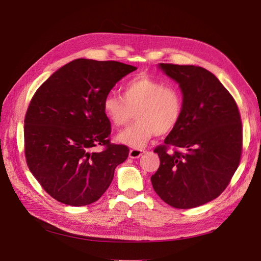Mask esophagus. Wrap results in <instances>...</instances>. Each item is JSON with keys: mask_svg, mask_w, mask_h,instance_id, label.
I'll list each match as a JSON object with an SVG mask.
<instances>
[{"mask_svg": "<svg viewBox=\"0 0 261 261\" xmlns=\"http://www.w3.org/2000/svg\"><path fill=\"white\" fill-rule=\"evenodd\" d=\"M144 152H145V150L139 149V148L130 149L129 150V158H132V159H136V158H139Z\"/></svg>", "mask_w": 261, "mask_h": 261, "instance_id": "1", "label": "esophagus"}]
</instances>
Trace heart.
<instances>
[{
    "mask_svg": "<svg viewBox=\"0 0 261 261\" xmlns=\"http://www.w3.org/2000/svg\"><path fill=\"white\" fill-rule=\"evenodd\" d=\"M184 100L175 87L139 75L126 83L122 98L110 93L102 103V111L114 127L127 124L135 112L137 121L117 135L121 144L144 147L154 135H167L176 128L183 115Z\"/></svg>",
    "mask_w": 261,
    "mask_h": 261,
    "instance_id": "b5f03b06",
    "label": "heart"
}]
</instances>
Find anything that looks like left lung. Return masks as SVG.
Returning a JSON list of instances; mask_svg holds the SVG:
<instances>
[{
    "mask_svg": "<svg viewBox=\"0 0 261 261\" xmlns=\"http://www.w3.org/2000/svg\"><path fill=\"white\" fill-rule=\"evenodd\" d=\"M159 68L179 85L184 109L176 128L154 149L160 167L151 183L164 202L191 209L222 194L239 168L241 115L231 93L206 68L168 63Z\"/></svg>",
    "mask_w": 261,
    "mask_h": 261,
    "instance_id": "obj_1",
    "label": "left lung"
}]
</instances>
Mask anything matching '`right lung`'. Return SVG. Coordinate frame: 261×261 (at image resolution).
Returning a JSON list of instances; mask_svg holds the SVG:
<instances>
[{"mask_svg": "<svg viewBox=\"0 0 261 261\" xmlns=\"http://www.w3.org/2000/svg\"><path fill=\"white\" fill-rule=\"evenodd\" d=\"M136 69L116 61L77 59L53 73L34 94L25 116V156L52 198L82 207L109 188L129 149L110 143L111 123L102 103L115 84ZM99 144L104 150L92 152Z\"/></svg>", "mask_w": 261, "mask_h": 261, "instance_id": "right-lung-1", "label": "right lung"}]
</instances>
